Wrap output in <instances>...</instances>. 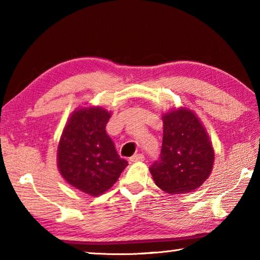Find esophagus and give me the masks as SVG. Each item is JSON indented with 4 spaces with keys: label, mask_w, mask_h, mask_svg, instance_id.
<instances>
[{
    "label": "esophagus",
    "mask_w": 260,
    "mask_h": 260,
    "mask_svg": "<svg viewBox=\"0 0 260 260\" xmlns=\"http://www.w3.org/2000/svg\"><path fill=\"white\" fill-rule=\"evenodd\" d=\"M143 160H144V156L142 155V153H136V155H134L131 158V161H133V162L143 161Z\"/></svg>",
    "instance_id": "obj_1"
}]
</instances>
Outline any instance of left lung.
Masks as SVG:
<instances>
[{
	"label": "left lung",
	"instance_id": "8db88e82",
	"mask_svg": "<svg viewBox=\"0 0 260 260\" xmlns=\"http://www.w3.org/2000/svg\"><path fill=\"white\" fill-rule=\"evenodd\" d=\"M160 159L150 167L156 186L167 193H187L205 182L214 150L204 125L192 110L175 108L161 114Z\"/></svg>",
	"mask_w": 260,
	"mask_h": 260
}]
</instances>
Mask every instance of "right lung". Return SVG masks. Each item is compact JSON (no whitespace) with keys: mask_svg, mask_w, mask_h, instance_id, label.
<instances>
[{"mask_svg":"<svg viewBox=\"0 0 260 260\" xmlns=\"http://www.w3.org/2000/svg\"><path fill=\"white\" fill-rule=\"evenodd\" d=\"M111 112L102 107H79L71 113L57 147V167L65 181L89 196L109 190L127 161L105 132Z\"/></svg>","mask_w":260,"mask_h":260,"instance_id":"obj_1","label":"right lung"}]
</instances>
